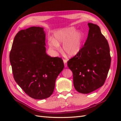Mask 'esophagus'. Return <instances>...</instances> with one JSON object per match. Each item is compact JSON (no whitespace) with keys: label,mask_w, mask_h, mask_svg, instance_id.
<instances>
[{"label":"esophagus","mask_w":121,"mask_h":121,"mask_svg":"<svg viewBox=\"0 0 121 121\" xmlns=\"http://www.w3.org/2000/svg\"><path fill=\"white\" fill-rule=\"evenodd\" d=\"M63 62L64 63V65H65V67H67V60L66 59H63Z\"/></svg>","instance_id":"esophagus-1"}]
</instances>
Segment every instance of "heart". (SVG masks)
<instances>
[{
	"instance_id": "1",
	"label": "heart",
	"mask_w": 121,
	"mask_h": 121,
	"mask_svg": "<svg viewBox=\"0 0 121 121\" xmlns=\"http://www.w3.org/2000/svg\"><path fill=\"white\" fill-rule=\"evenodd\" d=\"M75 29L70 27L56 31L54 35V39L49 40V45L52 49L58 50L59 44H63V50L69 56H73L80 51L83 39V35Z\"/></svg>"
}]
</instances>
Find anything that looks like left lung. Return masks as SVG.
I'll return each instance as SVG.
<instances>
[{
  "instance_id": "1",
  "label": "left lung",
  "mask_w": 121,
  "mask_h": 121,
  "mask_svg": "<svg viewBox=\"0 0 121 121\" xmlns=\"http://www.w3.org/2000/svg\"><path fill=\"white\" fill-rule=\"evenodd\" d=\"M88 25L86 42L68 61V66L73 73L75 90L84 94L91 93L104 84L111 63L109 45L100 27L91 23Z\"/></svg>"
}]
</instances>
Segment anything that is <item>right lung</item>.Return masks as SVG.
I'll list each match as a JSON object with an SVG mask.
<instances>
[{
    "mask_svg": "<svg viewBox=\"0 0 121 121\" xmlns=\"http://www.w3.org/2000/svg\"><path fill=\"white\" fill-rule=\"evenodd\" d=\"M45 36L41 27L22 30L15 36L10 53L14 80L25 93L35 99L50 97L64 67L61 58L47 54Z\"/></svg>",
    "mask_w": 121,
    "mask_h": 121,
    "instance_id": "1",
    "label": "right lung"
}]
</instances>
